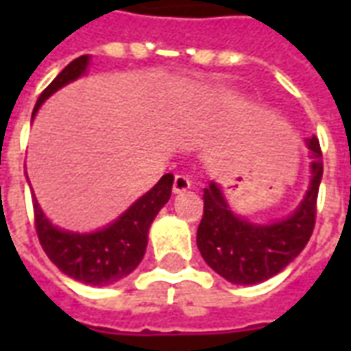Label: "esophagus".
Listing matches in <instances>:
<instances>
[{"label":"esophagus","instance_id":"obj_1","mask_svg":"<svg viewBox=\"0 0 351 351\" xmlns=\"http://www.w3.org/2000/svg\"><path fill=\"white\" fill-rule=\"evenodd\" d=\"M191 188V182L188 176L184 175H176L175 180H173V191L175 193H184V191H188Z\"/></svg>","mask_w":351,"mask_h":351}]
</instances>
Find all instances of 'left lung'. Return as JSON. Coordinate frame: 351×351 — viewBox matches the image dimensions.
I'll list each match as a JSON object with an SVG mask.
<instances>
[{
	"label": "left lung",
	"mask_w": 351,
	"mask_h": 351,
	"mask_svg": "<svg viewBox=\"0 0 351 351\" xmlns=\"http://www.w3.org/2000/svg\"><path fill=\"white\" fill-rule=\"evenodd\" d=\"M310 148V188L286 220L258 226L229 210L218 184L203 191L205 210L197 229V248L206 265L231 284H259L291 263L308 243L316 226V203L324 175L322 148L316 137L306 138Z\"/></svg>",
	"instance_id": "1"
}]
</instances>
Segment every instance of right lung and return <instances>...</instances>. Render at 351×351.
<instances>
[{
    "mask_svg": "<svg viewBox=\"0 0 351 351\" xmlns=\"http://www.w3.org/2000/svg\"><path fill=\"white\" fill-rule=\"evenodd\" d=\"M90 56H80L73 60L49 86L43 90L35 103L34 114L39 110L43 101L49 95L65 86L67 82L84 75ZM173 175L167 173L152 190L137 199L125 213L105 229L95 233H69L64 229L54 228L49 218L43 214L41 206L34 197L35 231L39 237L43 250L60 271L79 280L82 284L107 286L114 284L130 272L137 269L146 252L148 229L160 213V208L171 197Z\"/></svg>",
    "mask_w": 351,
    "mask_h": 351,
    "instance_id": "1",
    "label": "right lung"
}]
</instances>
